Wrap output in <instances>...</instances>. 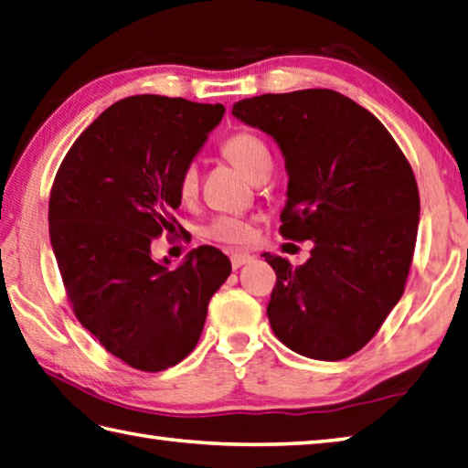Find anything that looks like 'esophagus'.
Returning a JSON list of instances; mask_svg holds the SVG:
<instances>
[{"mask_svg":"<svg viewBox=\"0 0 468 468\" xmlns=\"http://www.w3.org/2000/svg\"><path fill=\"white\" fill-rule=\"evenodd\" d=\"M253 260V255H250V253H243V251H237V253H231V265H233V270H237V268H241V265H245V263H250Z\"/></svg>","mask_w":468,"mask_h":468,"instance_id":"esophagus-1","label":"esophagus"}]
</instances>
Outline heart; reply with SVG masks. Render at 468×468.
Masks as SVG:
<instances>
[{
	"label": "heart",
	"mask_w": 468,
	"mask_h": 468,
	"mask_svg": "<svg viewBox=\"0 0 468 468\" xmlns=\"http://www.w3.org/2000/svg\"><path fill=\"white\" fill-rule=\"evenodd\" d=\"M223 152L227 158L251 180H258L263 174H270L271 170V154L268 144H265L258 133H253L250 130H241L229 135L223 144ZM197 190L198 168L195 162H188L186 166L180 170L178 195L182 200H190L197 195ZM200 237H203L205 241L223 245H247L253 239V227L241 217L221 215L213 218V221L203 229Z\"/></svg>",
	"instance_id": "obj_1"
}]
</instances>
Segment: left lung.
<instances>
[{
  "label": "left lung",
  "mask_w": 468,
  "mask_h": 468,
  "mask_svg": "<svg viewBox=\"0 0 468 468\" xmlns=\"http://www.w3.org/2000/svg\"><path fill=\"white\" fill-rule=\"evenodd\" d=\"M233 115L278 142L286 158L283 239L314 247L273 271L268 318L298 355L341 361L378 335L406 290L420 195L414 170L378 117L331 89L243 99Z\"/></svg>",
  "instance_id": "1"
}]
</instances>
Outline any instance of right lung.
I'll return each instance as SVG.
<instances>
[{
	"mask_svg": "<svg viewBox=\"0 0 468 468\" xmlns=\"http://www.w3.org/2000/svg\"><path fill=\"white\" fill-rule=\"evenodd\" d=\"M223 113L221 103L182 97L117 101L70 145L52 182L50 243L72 313L133 369L155 373L185 359L231 273L210 245L176 270L152 260V241L180 229V170Z\"/></svg>",
	"mask_w": 468,
	"mask_h": 468,
	"instance_id": "obj_1",
	"label": "right lung"
}]
</instances>
